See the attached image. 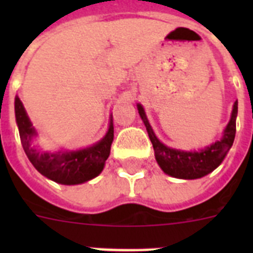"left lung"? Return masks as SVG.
Segmentation results:
<instances>
[{"label": "left lung", "instance_id": "obj_1", "mask_svg": "<svg viewBox=\"0 0 253 253\" xmlns=\"http://www.w3.org/2000/svg\"><path fill=\"white\" fill-rule=\"evenodd\" d=\"M137 109L143 123L146 125L149 139L153 144L154 157H156L158 166L166 175L172 176V177L184 178V180H195V178L204 177L208 173L213 172L223 162L234 142L238 101L233 104L231 119L223 130L222 138L205 148L199 149V151H182V149L171 148V147L163 144L156 137V134L147 119L144 107L140 104H137Z\"/></svg>", "mask_w": 253, "mask_h": 253}]
</instances>
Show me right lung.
I'll list each match as a JSON object with an SVG mask.
<instances>
[{
	"label": "right lung",
	"mask_w": 253,
	"mask_h": 253,
	"mask_svg": "<svg viewBox=\"0 0 253 253\" xmlns=\"http://www.w3.org/2000/svg\"><path fill=\"white\" fill-rule=\"evenodd\" d=\"M15 118L22 148L29 161L46 178L62 185H80L92 180L102 172L114 140L113 115H110L106 134L99 142L82 149H62L58 152H42L34 146L38 131L29 119L19 96L15 97Z\"/></svg>",
	"instance_id": "1"
}]
</instances>
